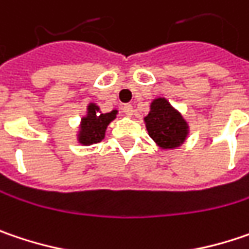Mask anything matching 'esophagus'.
Segmentation results:
<instances>
[{"label":"esophagus","mask_w":249,"mask_h":249,"mask_svg":"<svg viewBox=\"0 0 249 249\" xmlns=\"http://www.w3.org/2000/svg\"><path fill=\"white\" fill-rule=\"evenodd\" d=\"M123 112L126 113V116H129V117H130V116L133 115V112H134L133 106H132V105H124V106H123Z\"/></svg>","instance_id":"obj_1"}]
</instances>
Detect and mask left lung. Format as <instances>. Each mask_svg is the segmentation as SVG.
Wrapping results in <instances>:
<instances>
[{
  "label": "left lung",
  "instance_id": "8db88e82",
  "mask_svg": "<svg viewBox=\"0 0 249 249\" xmlns=\"http://www.w3.org/2000/svg\"><path fill=\"white\" fill-rule=\"evenodd\" d=\"M143 122L156 146L163 151L181 147L190 134L186 117L163 96L151 100L150 110L143 116Z\"/></svg>",
  "mask_w": 249,
  "mask_h": 249
}]
</instances>
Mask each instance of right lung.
Segmentation results:
<instances>
[{"instance_id":"obj_1","label":"right lung","mask_w":249,"mask_h":249,"mask_svg":"<svg viewBox=\"0 0 249 249\" xmlns=\"http://www.w3.org/2000/svg\"><path fill=\"white\" fill-rule=\"evenodd\" d=\"M119 113L117 109L103 113L95 102H89L86 106V115L82 116L76 140L82 146H90L105 139L107 126L116 119Z\"/></svg>"}]
</instances>
